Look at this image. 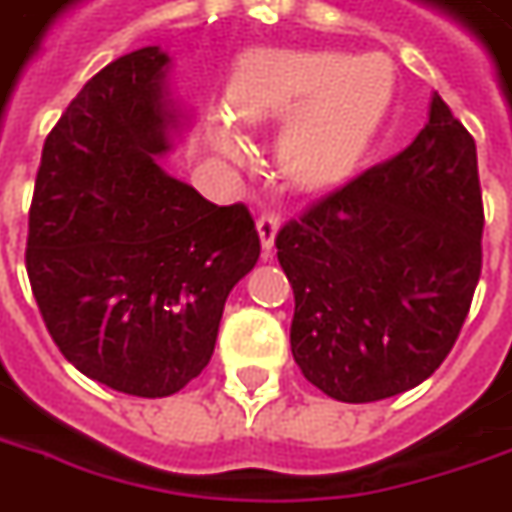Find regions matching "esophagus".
Listing matches in <instances>:
<instances>
[{"label":"esophagus","mask_w":512,"mask_h":512,"mask_svg":"<svg viewBox=\"0 0 512 512\" xmlns=\"http://www.w3.org/2000/svg\"><path fill=\"white\" fill-rule=\"evenodd\" d=\"M280 230V216L277 213H263L257 219V232H260V244H263V252L271 255V246H274V235Z\"/></svg>","instance_id":"1"}]
</instances>
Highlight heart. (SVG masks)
Returning <instances> with one entry per match:
<instances>
[{"mask_svg": "<svg viewBox=\"0 0 512 512\" xmlns=\"http://www.w3.org/2000/svg\"><path fill=\"white\" fill-rule=\"evenodd\" d=\"M393 96V66L380 52L257 49L238 60L230 113L244 127L285 124L277 144L282 174L299 188H327L346 177ZM227 157L244 149L227 127L216 130Z\"/></svg>", "mask_w": 512, "mask_h": 512, "instance_id": "b5f03b06", "label": "heart"}]
</instances>
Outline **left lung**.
I'll list each match as a JSON object with an SVG mask.
<instances>
[{
	"label": "left lung",
	"mask_w": 512,
	"mask_h": 512,
	"mask_svg": "<svg viewBox=\"0 0 512 512\" xmlns=\"http://www.w3.org/2000/svg\"><path fill=\"white\" fill-rule=\"evenodd\" d=\"M477 146L441 96L416 141L285 221L291 352L338 402L424 382L452 352L482 274Z\"/></svg>",
	"instance_id": "obj_1"
}]
</instances>
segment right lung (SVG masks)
Wrapping results in <instances>:
<instances>
[{"instance_id": "1", "label": "right lung", "mask_w": 512, "mask_h": 512, "mask_svg": "<svg viewBox=\"0 0 512 512\" xmlns=\"http://www.w3.org/2000/svg\"><path fill=\"white\" fill-rule=\"evenodd\" d=\"M166 66L146 46L71 99L44 141L24 252L63 357L144 399L205 371L232 285L260 257L246 205H213L155 163L174 124Z\"/></svg>"}]
</instances>
